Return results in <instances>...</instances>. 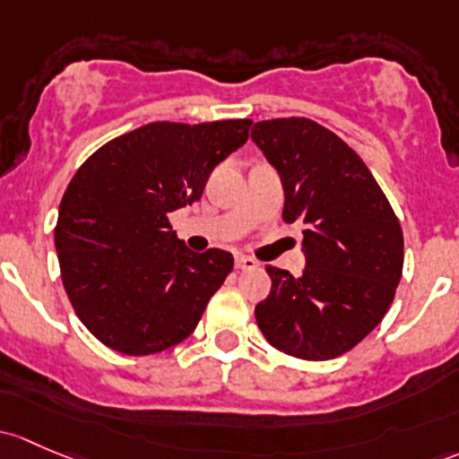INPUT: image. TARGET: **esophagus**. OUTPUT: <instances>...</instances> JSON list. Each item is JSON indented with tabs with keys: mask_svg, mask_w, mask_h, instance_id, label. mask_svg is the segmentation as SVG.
<instances>
[{
	"mask_svg": "<svg viewBox=\"0 0 459 459\" xmlns=\"http://www.w3.org/2000/svg\"><path fill=\"white\" fill-rule=\"evenodd\" d=\"M235 268L253 270V268H257V262H255L253 257H248V255H238V257H235Z\"/></svg>",
	"mask_w": 459,
	"mask_h": 459,
	"instance_id": "obj_1",
	"label": "esophagus"
}]
</instances>
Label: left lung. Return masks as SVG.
Segmentation results:
<instances>
[{"instance_id": "8db88e82", "label": "left lung", "mask_w": 459, "mask_h": 459, "mask_svg": "<svg viewBox=\"0 0 459 459\" xmlns=\"http://www.w3.org/2000/svg\"><path fill=\"white\" fill-rule=\"evenodd\" d=\"M255 144L279 171L283 221L299 224L301 277L266 266L273 288L255 318L274 350L330 360L383 321L403 277L404 239L387 195L350 144L301 116L259 120Z\"/></svg>"}]
</instances>
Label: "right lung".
Listing matches in <instances>:
<instances>
[{
    "label": "right lung",
    "instance_id": "obj_1",
    "mask_svg": "<svg viewBox=\"0 0 459 459\" xmlns=\"http://www.w3.org/2000/svg\"><path fill=\"white\" fill-rule=\"evenodd\" d=\"M250 125L149 123L105 143L74 173L55 246L67 299L100 343L149 356L195 330L233 255L193 253L169 213L200 200L213 169L248 141Z\"/></svg>",
    "mask_w": 459,
    "mask_h": 459
}]
</instances>
